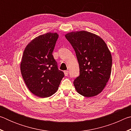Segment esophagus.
<instances>
[{
  "instance_id": "1",
  "label": "esophagus",
  "mask_w": 131,
  "mask_h": 131,
  "mask_svg": "<svg viewBox=\"0 0 131 131\" xmlns=\"http://www.w3.org/2000/svg\"><path fill=\"white\" fill-rule=\"evenodd\" d=\"M64 73H65V75L66 76H68V74H69V71H68V70H65V72H64Z\"/></svg>"
}]
</instances>
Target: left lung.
I'll return each mask as SVG.
<instances>
[{"mask_svg": "<svg viewBox=\"0 0 131 131\" xmlns=\"http://www.w3.org/2000/svg\"><path fill=\"white\" fill-rule=\"evenodd\" d=\"M76 53L80 76L73 81L77 92L85 97L99 94L110 77L112 55L100 37L87 31L65 35Z\"/></svg>", "mask_w": 131, "mask_h": 131, "instance_id": "8db88e82", "label": "left lung"}]
</instances>
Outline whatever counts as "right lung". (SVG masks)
I'll list each match as a JSON object with an SVG mask.
<instances>
[{
	"label": "right lung",
	"mask_w": 131,
	"mask_h": 131,
	"mask_svg": "<svg viewBox=\"0 0 131 131\" xmlns=\"http://www.w3.org/2000/svg\"><path fill=\"white\" fill-rule=\"evenodd\" d=\"M58 38L57 33L40 35L32 40L24 51L22 76L30 91L39 97L55 94L65 76L52 54Z\"/></svg>",
	"instance_id": "add662e5"
}]
</instances>
